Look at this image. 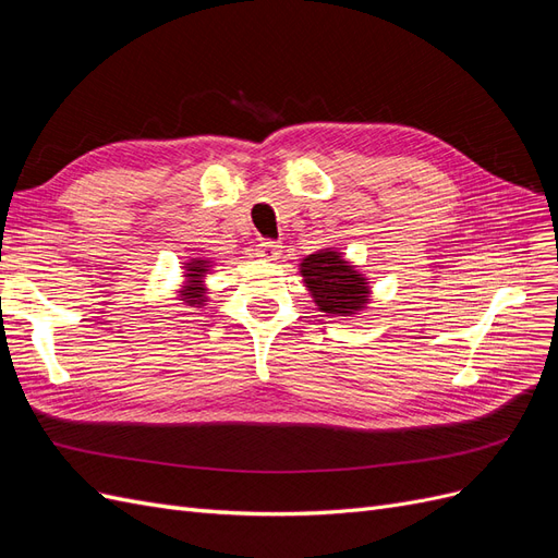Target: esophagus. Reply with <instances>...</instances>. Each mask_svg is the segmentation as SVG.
I'll return each mask as SVG.
<instances>
[{"label":"esophagus","instance_id":"1","mask_svg":"<svg viewBox=\"0 0 558 558\" xmlns=\"http://www.w3.org/2000/svg\"><path fill=\"white\" fill-rule=\"evenodd\" d=\"M256 256H258L260 260H267V263L279 260V256H281V244H277V242H260L258 248H256Z\"/></svg>","mask_w":558,"mask_h":558}]
</instances>
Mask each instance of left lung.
<instances>
[{
    "label": "left lung",
    "mask_w": 558,
    "mask_h": 558,
    "mask_svg": "<svg viewBox=\"0 0 558 558\" xmlns=\"http://www.w3.org/2000/svg\"><path fill=\"white\" fill-rule=\"evenodd\" d=\"M298 269L314 305L326 316H356L373 300L367 277L335 246L310 253Z\"/></svg>",
    "instance_id": "obj_1"
}]
</instances>
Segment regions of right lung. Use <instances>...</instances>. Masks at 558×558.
<instances>
[{
  "mask_svg": "<svg viewBox=\"0 0 558 558\" xmlns=\"http://www.w3.org/2000/svg\"><path fill=\"white\" fill-rule=\"evenodd\" d=\"M214 260L211 258H189L183 263V275H181V286L177 291V298L181 300V305L193 307V310H205L209 302V289H207V275L211 272Z\"/></svg>",
  "mask_w": 558,
  "mask_h": 558,
  "instance_id": "right-lung-1",
  "label": "right lung"
}]
</instances>
